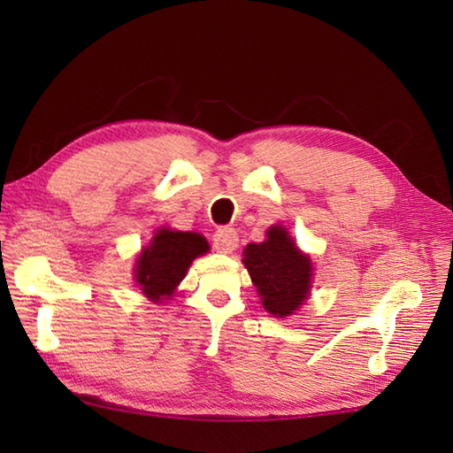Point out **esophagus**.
Masks as SVG:
<instances>
[{
	"label": "esophagus",
	"mask_w": 453,
	"mask_h": 453,
	"mask_svg": "<svg viewBox=\"0 0 453 453\" xmlns=\"http://www.w3.org/2000/svg\"><path fill=\"white\" fill-rule=\"evenodd\" d=\"M213 248L219 253H232L238 248V234L234 228H217L213 234Z\"/></svg>",
	"instance_id": "esophagus-1"
}]
</instances>
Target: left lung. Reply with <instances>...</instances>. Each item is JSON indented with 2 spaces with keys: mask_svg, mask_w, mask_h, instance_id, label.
<instances>
[{
  "mask_svg": "<svg viewBox=\"0 0 453 453\" xmlns=\"http://www.w3.org/2000/svg\"><path fill=\"white\" fill-rule=\"evenodd\" d=\"M263 243H250L243 250V265L272 315H291L310 291V257L295 248L283 226H270Z\"/></svg>",
  "mask_w": 453,
  "mask_h": 453,
  "instance_id": "obj_1",
  "label": "left lung"
}]
</instances>
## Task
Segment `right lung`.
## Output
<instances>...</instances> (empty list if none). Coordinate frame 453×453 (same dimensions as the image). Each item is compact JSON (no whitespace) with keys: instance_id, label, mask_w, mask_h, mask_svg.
I'll return each mask as SVG.
<instances>
[{"instance_id":"obj_1","label":"right lung","mask_w":453,"mask_h":453,"mask_svg":"<svg viewBox=\"0 0 453 453\" xmlns=\"http://www.w3.org/2000/svg\"><path fill=\"white\" fill-rule=\"evenodd\" d=\"M210 250L208 242L195 232L162 228L138 258L135 281L150 300H162L173 293L190 263Z\"/></svg>"}]
</instances>
